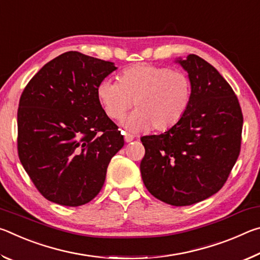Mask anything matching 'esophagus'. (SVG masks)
Returning a JSON list of instances; mask_svg holds the SVG:
<instances>
[{
    "instance_id": "obj_1",
    "label": "esophagus",
    "mask_w": 260,
    "mask_h": 260,
    "mask_svg": "<svg viewBox=\"0 0 260 260\" xmlns=\"http://www.w3.org/2000/svg\"><path fill=\"white\" fill-rule=\"evenodd\" d=\"M124 139L126 142H131V141L134 140V135L128 134V133H124Z\"/></svg>"
}]
</instances>
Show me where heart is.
Listing matches in <instances>:
<instances>
[{
  "instance_id": "heart-1",
  "label": "heart",
  "mask_w": 260,
  "mask_h": 260,
  "mask_svg": "<svg viewBox=\"0 0 260 260\" xmlns=\"http://www.w3.org/2000/svg\"><path fill=\"white\" fill-rule=\"evenodd\" d=\"M119 82L109 79L99 83L96 96L104 112L118 120L133 107L122 125L140 132L151 127L156 132L172 128L187 112L191 100V81L179 70L135 64L119 74Z\"/></svg>"
}]
</instances>
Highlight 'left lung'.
<instances>
[{"instance_id":"1","label":"left lung","mask_w":260,"mask_h":260,"mask_svg":"<svg viewBox=\"0 0 260 260\" xmlns=\"http://www.w3.org/2000/svg\"><path fill=\"white\" fill-rule=\"evenodd\" d=\"M191 81V100L177 125L141 138L140 170L149 192L164 203L186 206L222 188L241 150L243 114L234 90L197 55L177 59Z\"/></svg>"}]
</instances>
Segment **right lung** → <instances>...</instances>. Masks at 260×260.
Returning a JSON list of instances; mask_svg holds the SVG:
<instances>
[{
    "label": "right lung",
    "instance_id": "1",
    "mask_svg": "<svg viewBox=\"0 0 260 260\" xmlns=\"http://www.w3.org/2000/svg\"><path fill=\"white\" fill-rule=\"evenodd\" d=\"M117 68L68 51L30 79L19 100L18 156L48 201L80 206L102 189L124 136L105 114L96 88Z\"/></svg>",
    "mask_w": 260,
    "mask_h": 260
}]
</instances>
